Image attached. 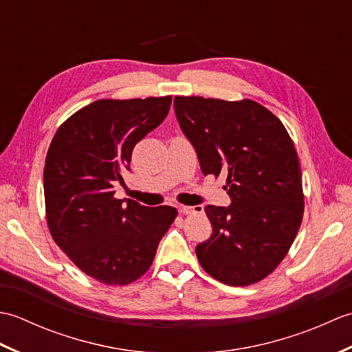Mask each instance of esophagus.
Here are the masks:
<instances>
[{
	"mask_svg": "<svg viewBox=\"0 0 352 352\" xmlns=\"http://www.w3.org/2000/svg\"><path fill=\"white\" fill-rule=\"evenodd\" d=\"M180 213L183 214H193V213H203V206H184L180 207Z\"/></svg>",
	"mask_w": 352,
	"mask_h": 352,
	"instance_id": "esophagus-1",
	"label": "esophagus"
}]
</instances>
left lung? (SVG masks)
I'll use <instances>...</instances> for the list:
<instances>
[{
	"instance_id": "8db88e82",
	"label": "left lung",
	"mask_w": 352,
	"mask_h": 352,
	"mask_svg": "<svg viewBox=\"0 0 352 352\" xmlns=\"http://www.w3.org/2000/svg\"><path fill=\"white\" fill-rule=\"evenodd\" d=\"M180 129L204 175L223 177L228 207L206 206L212 236L197 245L207 274L250 286L271 274L300 230L304 197L300 160L289 133L258 102L175 96Z\"/></svg>"
}]
</instances>
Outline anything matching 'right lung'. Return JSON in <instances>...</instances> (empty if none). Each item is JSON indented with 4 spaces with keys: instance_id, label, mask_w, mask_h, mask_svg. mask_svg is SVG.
<instances>
[{
    "instance_id": "obj_1",
    "label": "right lung",
    "mask_w": 352,
    "mask_h": 352,
    "mask_svg": "<svg viewBox=\"0 0 352 352\" xmlns=\"http://www.w3.org/2000/svg\"><path fill=\"white\" fill-rule=\"evenodd\" d=\"M170 101H95L74 113L50 145L43 192L51 236L74 265L104 284L124 286L144 275L177 216L170 206L115 198L133 148L164 121Z\"/></svg>"
}]
</instances>
